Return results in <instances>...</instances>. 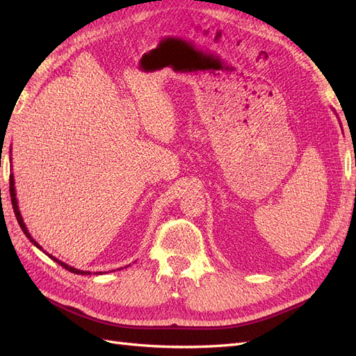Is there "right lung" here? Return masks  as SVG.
<instances>
[{"instance_id":"obj_1","label":"right lung","mask_w":356,"mask_h":356,"mask_svg":"<svg viewBox=\"0 0 356 356\" xmlns=\"http://www.w3.org/2000/svg\"><path fill=\"white\" fill-rule=\"evenodd\" d=\"M10 196H12V204H13V211H15V215H16V218H17V222H19V225H20V229H22V232L25 233V236L26 238L31 241V243L34 245V246H37L40 251H42V248H41V245L32 238L31 236V233L28 232V229H26V225H25V222H24V218H22V215H20V211H19V204H17V199H16V188H15V177H13V174L10 175ZM42 252H46V251H42ZM46 255H49L53 261H56L58 264H60L63 268H67V270H70L71 273H75V275H92L90 272H88V270H79V268H75V267H71V266H68L67 263H63V261H60V260H58L56 257H53V255H50V254H47L46 252ZM93 275H102L101 272L98 273V272H93Z\"/></svg>"}]
</instances>
